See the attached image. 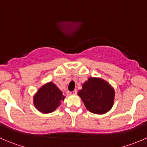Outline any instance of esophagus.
Masks as SVG:
<instances>
[{"label":"esophagus","mask_w":147,"mask_h":147,"mask_svg":"<svg viewBox=\"0 0 147 147\" xmlns=\"http://www.w3.org/2000/svg\"><path fill=\"white\" fill-rule=\"evenodd\" d=\"M77 90H73L72 92H68V94H76Z\"/></svg>","instance_id":"1"}]
</instances>
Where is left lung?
Here are the masks:
<instances>
[{"instance_id": "8db88e82", "label": "left lung", "mask_w": 147, "mask_h": 147, "mask_svg": "<svg viewBox=\"0 0 147 147\" xmlns=\"http://www.w3.org/2000/svg\"><path fill=\"white\" fill-rule=\"evenodd\" d=\"M84 106L90 112L97 115L106 113L112 107L115 90L105 81L98 78H89L78 92Z\"/></svg>"}]
</instances>
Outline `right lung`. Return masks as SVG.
Instances as JSON below:
<instances>
[{
	"mask_svg": "<svg viewBox=\"0 0 147 147\" xmlns=\"http://www.w3.org/2000/svg\"><path fill=\"white\" fill-rule=\"evenodd\" d=\"M64 99L65 96L58 87L53 82H49L39 89L35 94L34 105L40 112L50 113L59 107Z\"/></svg>",
	"mask_w": 147,
	"mask_h": 147,
	"instance_id": "obj_1",
	"label": "right lung"
}]
</instances>
